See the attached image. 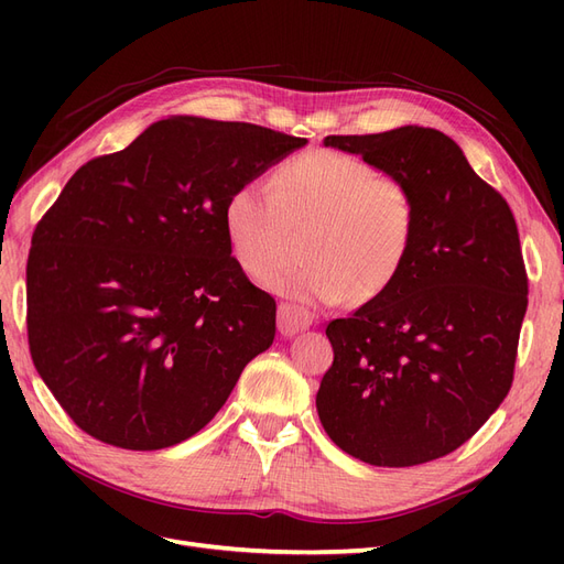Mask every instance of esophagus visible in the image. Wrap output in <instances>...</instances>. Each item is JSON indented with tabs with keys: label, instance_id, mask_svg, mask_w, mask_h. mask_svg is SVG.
<instances>
[{
	"label": "esophagus",
	"instance_id": "obj_1",
	"mask_svg": "<svg viewBox=\"0 0 564 564\" xmlns=\"http://www.w3.org/2000/svg\"><path fill=\"white\" fill-rule=\"evenodd\" d=\"M313 324V315L308 308L299 303H280L278 308V329L282 336H294Z\"/></svg>",
	"mask_w": 564,
	"mask_h": 564
}]
</instances>
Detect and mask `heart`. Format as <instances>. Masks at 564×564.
Returning <instances> with one entry per match:
<instances>
[{
  "label": "heart",
  "instance_id": "b5f03b06",
  "mask_svg": "<svg viewBox=\"0 0 564 564\" xmlns=\"http://www.w3.org/2000/svg\"><path fill=\"white\" fill-rule=\"evenodd\" d=\"M312 218L305 257L273 262L285 218ZM419 228L416 195L404 178L338 150H311L278 166L272 183L247 181L224 204L235 261L280 294L336 303L369 301L395 282ZM273 263L270 264L269 261Z\"/></svg>",
  "mask_w": 564,
  "mask_h": 564
}]
</instances>
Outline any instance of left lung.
<instances>
[{
    "instance_id": "left-lung-1",
    "label": "left lung",
    "mask_w": 564,
    "mask_h": 564,
    "mask_svg": "<svg viewBox=\"0 0 564 564\" xmlns=\"http://www.w3.org/2000/svg\"><path fill=\"white\" fill-rule=\"evenodd\" d=\"M324 145L412 185L419 228L395 282L327 324L334 362L317 414L334 445L369 466L429 464L480 431L513 386L529 292L518 224L437 129Z\"/></svg>"
}]
</instances>
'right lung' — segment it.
I'll return each mask as SVG.
<instances>
[{
	"label": "right lung",
	"mask_w": 564,
	"mask_h": 564,
	"mask_svg": "<svg viewBox=\"0 0 564 564\" xmlns=\"http://www.w3.org/2000/svg\"><path fill=\"white\" fill-rule=\"evenodd\" d=\"M305 139L172 117L82 164L28 256V344L79 429L112 447L178 445L275 338L278 305L230 253L226 197Z\"/></svg>",
	"instance_id": "add662e5"
}]
</instances>
